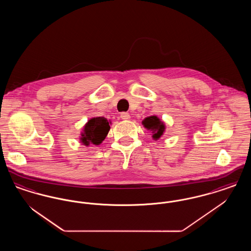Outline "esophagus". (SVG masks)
Returning <instances> with one entry per match:
<instances>
[{
  "label": "esophagus",
  "instance_id": "34e87169",
  "mask_svg": "<svg viewBox=\"0 0 251 251\" xmlns=\"http://www.w3.org/2000/svg\"><path fill=\"white\" fill-rule=\"evenodd\" d=\"M120 118H121L123 120H128L131 119V116H130L128 113L123 112V113H121V114H120Z\"/></svg>",
  "mask_w": 251,
  "mask_h": 251
}]
</instances>
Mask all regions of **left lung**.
<instances>
[{
    "instance_id": "left-lung-1",
    "label": "left lung",
    "mask_w": 251,
    "mask_h": 251,
    "mask_svg": "<svg viewBox=\"0 0 251 251\" xmlns=\"http://www.w3.org/2000/svg\"><path fill=\"white\" fill-rule=\"evenodd\" d=\"M142 124L147 130L152 132V138L154 140H158L159 138H161V136L166 131L165 123L161 121V120L156 116H151L146 118L142 121Z\"/></svg>"
}]
</instances>
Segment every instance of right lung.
<instances>
[{
    "instance_id": "obj_1",
    "label": "right lung",
    "mask_w": 251,
    "mask_h": 251,
    "mask_svg": "<svg viewBox=\"0 0 251 251\" xmlns=\"http://www.w3.org/2000/svg\"><path fill=\"white\" fill-rule=\"evenodd\" d=\"M111 122L103 117L92 118L88 120L81 132L80 141L84 146H99L107 136Z\"/></svg>"
}]
</instances>
